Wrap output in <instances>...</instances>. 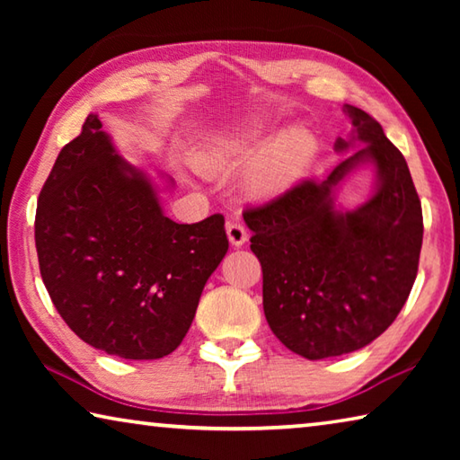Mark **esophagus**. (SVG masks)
<instances>
[{"mask_svg": "<svg viewBox=\"0 0 460 460\" xmlns=\"http://www.w3.org/2000/svg\"><path fill=\"white\" fill-rule=\"evenodd\" d=\"M227 237L231 241V245L241 247L249 239V233H247L243 223L231 221V223H227Z\"/></svg>", "mask_w": 460, "mask_h": 460, "instance_id": "esophagus-1", "label": "esophagus"}]
</instances>
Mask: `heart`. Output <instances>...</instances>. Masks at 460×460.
Wrapping results in <instances>:
<instances>
[{
  "instance_id": "b5f03b06",
  "label": "heart",
  "mask_w": 460,
  "mask_h": 460,
  "mask_svg": "<svg viewBox=\"0 0 460 460\" xmlns=\"http://www.w3.org/2000/svg\"><path fill=\"white\" fill-rule=\"evenodd\" d=\"M314 154L306 131L290 129L268 144V134L258 126L223 131L213 136L194 155L202 174L227 176L247 168L245 184L253 194H276L298 181Z\"/></svg>"
}]
</instances>
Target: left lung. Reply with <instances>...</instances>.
Listing matches in <instances>:
<instances>
[{
	"instance_id": "obj_1",
	"label": "left lung",
	"mask_w": 460,
	"mask_h": 460,
	"mask_svg": "<svg viewBox=\"0 0 460 460\" xmlns=\"http://www.w3.org/2000/svg\"><path fill=\"white\" fill-rule=\"evenodd\" d=\"M351 139L324 181H302L243 211L263 271V313L290 351L310 361L353 353L377 339L406 305L422 249V205L402 152L363 109L345 105ZM365 161L376 166L372 199L337 212L332 190Z\"/></svg>"
}]
</instances>
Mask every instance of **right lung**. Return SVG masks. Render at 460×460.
<instances>
[{"mask_svg": "<svg viewBox=\"0 0 460 460\" xmlns=\"http://www.w3.org/2000/svg\"><path fill=\"white\" fill-rule=\"evenodd\" d=\"M89 115L38 197L42 282L76 337L121 359H160L189 332L202 288L229 249L223 215L181 225L146 172Z\"/></svg>", "mask_w": 460, "mask_h": 460, "instance_id": "1", "label": "right lung"}]
</instances>
